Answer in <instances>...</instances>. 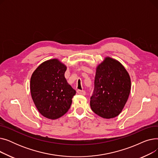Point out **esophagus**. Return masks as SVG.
Listing matches in <instances>:
<instances>
[{
  "label": "esophagus",
  "instance_id": "1",
  "mask_svg": "<svg viewBox=\"0 0 158 158\" xmlns=\"http://www.w3.org/2000/svg\"><path fill=\"white\" fill-rule=\"evenodd\" d=\"M77 92L78 94L79 95H86V92L85 90H81V89H78L77 91Z\"/></svg>",
  "mask_w": 158,
  "mask_h": 158
}]
</instances>
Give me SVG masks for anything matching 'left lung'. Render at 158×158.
<instances>
[{
  "label": "left lung",
  "instance_id": "obj_1",
  "mask_svg": "<svg viewBox=\"0 0 158 158\" xmlns=\"http://www.w3.org/2000/svg\"><path fill=\"white\" fill-rule=\"evenodd\" d=\"M91 109L104 118L117 117L131 92V78L126 69L117 60L106 57L96 69Z\"/></svg>",
  "mask_w": 158,
  "mask_h": 158
}]
</instances>
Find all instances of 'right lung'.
Listing matches in <instances>:
<instances>
[{
  "instance_id": "right-lung-1",
  "label": "right lung",
  "mask_w": 158,
  "mask_h": 158,
  "mask_svg": "<svg viewBox=\"0 0 158 158\" xmlns=\"http://www.w3.org/2000/svg\"><path fill=\"white\" fill-rule=\"evenodd\" d=\"M66 66L57 59L40 64L32 73L31 94L37 110L44 117L56 120L70 109L76 90L64 77Z\"/></svg>"
}]
</instances>
